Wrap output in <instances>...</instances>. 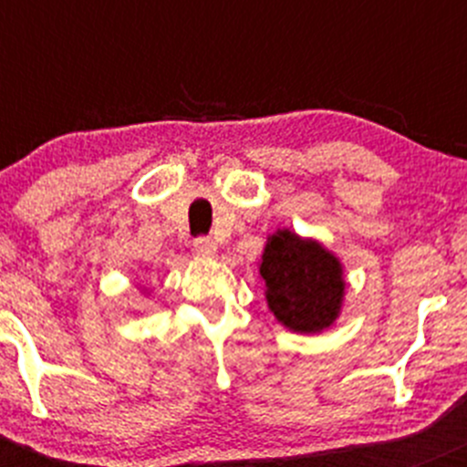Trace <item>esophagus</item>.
<instances>
[{"mask_svg": "<svg viewBox=\"0 0 467 467\" xmlns=\"http://www.w3.org/2000/svg\"><path fill=\"white\" fill-rule=\"evenodd\" d=\"M194 251L199 253L201 257H212L216 253V242L212 237H196Z\"/></svg>", "mask_w": 467, "mask_h": 467, "instance_id": "obj_1", "label": "esophagus"}]
</instances>
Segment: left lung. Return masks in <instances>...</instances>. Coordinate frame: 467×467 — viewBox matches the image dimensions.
Listing matches in <instances>:
<instances>
[{
    "instance_id": "left-lung-1",
    "label": "left lung",
    "mask_w": 467,
    "mask_h": 467,
    "mask_svg": "<svg viewBox=\"0 0 467 467\" xmlns=\"http://www.w3.org/2000/svg\"><path fill=\"white\" fill-rule=\"evenodd\" d=\"M260 275L277 321L296 332H321L338 317L343 300L341 264L317 242L289 230L273 234L264 248Z\"/></svg>"
}]
</instances>
